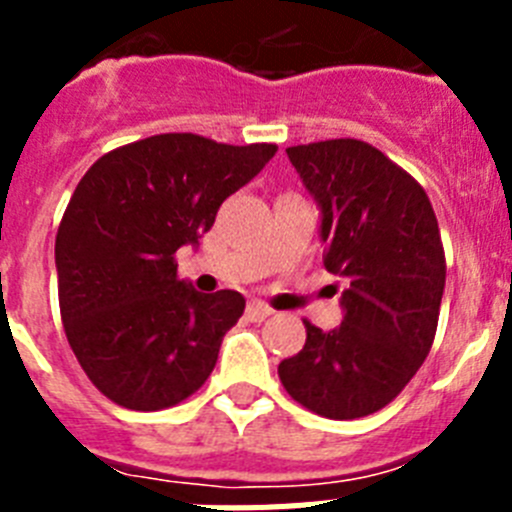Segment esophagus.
Returning a JSON list of instances; mask_svg holds the SVG:
<instances>
[{
    "mask_svg": "<svg viewBox=\"0 0 512 512\" xmlns=\"http://www.w3.org/2000/svg\"><path fill=\"white\" fill-rule=\"evenodd\" d=\"M246 315L248 320H253V323H261V320H266L271 315V307L261 300H251L246 307Z\"/></svg>",
    "mask_w": 512,
    "mask_h": 512,
    "instance_id": "1",
    "label": "esophagus"
}]
</instances>
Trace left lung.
<instances>
[{"label":"left lung","instance_id":"obj_1","mask_svg":"<svg viewBox=\"0 0 512 512\" xmlns=\"http://www.w3.org/2000/svg\"><path fill=\"white\" fill-rule=\"evenodd\" d=\"M323 212V264L346 279L343 323L305 320L300 354L279 379L302 408L354 420L390 405L433 346L446 284L441 233L425 189L356 138L287 148Z\"/></svg>","mask_w":512,"mask_h":512}]
</instances>
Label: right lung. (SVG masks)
<instances>
[{"instance_id": "1", "label": "right lung", "mask_w": 512, "mask_h": 512, "mask_svg": "<svg viewBox=\"0 0 512 512\" xmlns=\"http://www.w3.org/2000/svg\"><path fill=\"white\" fill-rule=\"evenodd\" d=\"M274 143L228 146L164 133L104 153L81 176L56 235L58 305L92 384L128 410H164L200 390L246 300L200 295L176 277L230 194L259 174Z\"/></svg>"}]
</instances>
